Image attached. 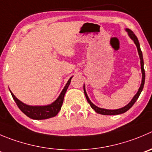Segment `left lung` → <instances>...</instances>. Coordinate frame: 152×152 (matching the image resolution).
<instances>
[{
  "mask_svg": "<svg viewBox=\"0 0 152 152\" xmlns=\"http://www.w3.org/2000/svg\"><path fill=\"white\" fill-rule=\"evenodd\" d=\"M126 31L128 33V35L129 37H131V39L134 42V43L136 44L137 48V50H138V53H139V55H140V63H141V70H142V83H141V86L139 88V90L137 92V93L134 95V97L133 98L132 100L128 104H127L126 106L124 107L120 108V109H117V110H106V109H103V108H99L98 107H96L95 105H94L92 102H90V100L88 98L87 95H86V92L85 91L84 89V86H83V89H84V93L85 95H86V100H87L88 103L90 104L91 107L94 110L96 113L99 114H102V115H118V114H122L125 113L126 111H128L133 105L134 104V103L136 102V101L137 100V99L139 98L140 96V93L142 92V89H143V86H144V83H145V70H144V63H143V57H142V51H141V49H140V43H139L138 41V39L137 38L135 34L133 33V31H131L130 29H126Z\"/></svg>",
  "mask_w": 152,
  "mask_h": 152,
  "instance_id": "8db88e82",
  "label": "left lung"
}]
</instances>
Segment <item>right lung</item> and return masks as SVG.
<instances>
[{"instance_id": "obj_1", "label": "right lung", "mask_w": 152, "mask_h": 152, "mask_svg": "<svg viewBox=\"0 0 152 152\" xmlns=\"http://www.w3.org/2000/svg\"><path fill=\"white\" fill-rule=\"evenodd\" d=\"M72 78V77L67 82L66 85L65 86L64 89H63V91L60 93V96L58 97V99L53 102V103H52L51 104L47 105V106H29V105L22 103L18 99H16L15 95L12 93L11 91H10V92H11V95H12L14 101L16 103L17 106L18 107V108L26 115L30 117V118L37 119V120L45 119V118H51V117L55 116L56 115H57L59 111L60 110L62 105H63L65 94H66V90H67L68 87H69V84H70Z\"/></svg>"}]
</instances>
